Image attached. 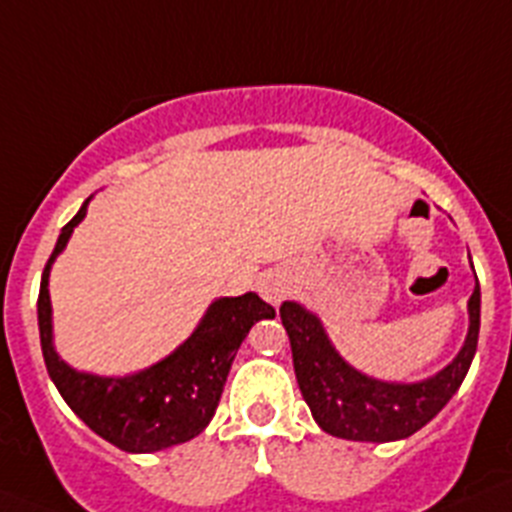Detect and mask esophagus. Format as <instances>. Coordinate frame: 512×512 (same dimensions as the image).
<instances>
[{
  "label": "esophagus",
  "mask_w": 512,
  "mask_h": 512,
  "mask_svg": "<svg viewBox=\"0 0 512 512\" xmlns=\"http://www.w3.org/2000/svg\"><path fill=\"white\" fill-rule=\"evenodd\" d=\"M287 279L282 277V274H266L264 279H261V297H264L266 302H282V297L287 295Z\"/></svg>",
  "instance_id": "1"
}]
</instances>
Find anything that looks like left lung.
<instances>
[{
	"mask_svg": "<svg viewBox=\"0 0 512 512\" xmlns=\"http://www.w3.org/2000/svg\"><path fill=\"white\" fill-rule=\"evenodd\" d=\"M279 315L292 346L297 384L320 428L346 441H397L436 418L467 377L479 338V284L469 297L464 348L443 372L418 384L377 382L351 369L330 346L320 320L295 302H284Z\"/></svg>",
	"mask_w": 512,
	"mask_h": 512,
	"instance_id": "obj_1",
	"label": "left lung"
}]
</instances>
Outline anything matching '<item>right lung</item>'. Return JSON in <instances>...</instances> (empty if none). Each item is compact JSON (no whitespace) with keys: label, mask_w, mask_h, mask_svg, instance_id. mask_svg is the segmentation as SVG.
<instances>
[{"label":"right lung","mask_w":512,"mask_h":512,"mask_svg":"<svg viewBox=\"0 0 512 512\" xmlns=\"http://www.w3.org/2000/svg\"><path fill=\"white\" fill-rule=\"evenodd\" d=\"M87 202L63 225L40 279L38 325L45 366L69 408L104 441L130 454L169 449L205 431L223 395L238 346L256 320L274 318L277 312L253 292L223 297L207 310L187 343L146 372L122 379L74 372L53 351L48 274L71 230L87 215Z\"/></svg>","instance_id":"1"}]
</instances>
